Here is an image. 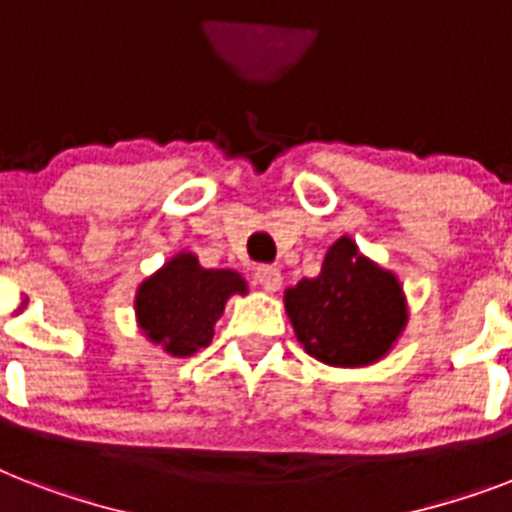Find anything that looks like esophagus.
<instances>
[{
  "label": "esophagus",
  "instance_id": "34e87169",
  "mask_svg": "<svg viewBox=\"0 0 512 512\" xmlns=\"http://www.w3.org/2000/svg\"><path fill=\"white\" fill-rule=\"evenodd\" d=\"M255 281L263 286L265 292H276L278 286H281V270L273 268V265H257Z\"/></svg>",
  "mask_w": 512,
  "mask_h": 512
}]
</instances>
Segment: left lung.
<instances>
[{"instance_id": "obj_1", "label": "left lung", "mask_w": 512, "mask_h": 512, "mask_svg": "<svg viewBox=\"0 0 512 512\" xmlns=\"http://www.w3.org/2000/svg\"><path fill=\"white\" fill-rule=\"evenodd\" d=\"M286 313L307 355L339 368L376 363L407 321L397 278L365 260L347 236L328 249L321 276L286 292Z\"/></svg>"}]
</instances>
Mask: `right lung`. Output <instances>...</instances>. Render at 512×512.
Instances as JSON below:
<instances>
[{
	"mask_svg": "<svg viewBox=\"0 0 512 512\" xmlns=\"http://www.w3.org/2000/svg\"><path fill=\"white\" fill-rule=\"evenodd\" d=\"M236 292H247L239 273L205 270L194 255H178L139 286V326L170 355L186 357L210 344L215 321Z\"/></svg>",
	"mask_w": 512,
	"mask_h": 512,
	"instance_id": "right-lung-1",
	"label": "right lung"
}]
</instances>
